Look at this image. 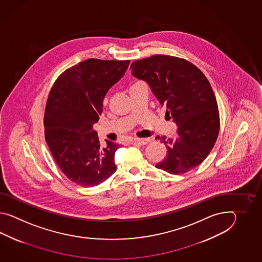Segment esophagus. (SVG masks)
Returning a JSON list of instances; mask_svg holds the SVG:
<instances>
[{
  "label": "esophagus",
  "instance_id": "1",
  "mask_svg": "<svg viewBox=\"0 0 262 262\" xmlns=\"http://www.w3.org/2000/svg\"><path fill=\"white\" fill-rule=\"evenodd\" d=\"M150 139H134L133 143L135 144L145 145L150 142Z\"/></svg>",
  "mask_w": 262,
  "mask_h": 262
}]
</instances>
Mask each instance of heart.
Wrapping results in <instances>:
<instances>
[{
  "label": "heart",
  "mask_w": 262,
  "mask_h": 262,
  "mask_svg": "<svg viewBox=\"0 0 262 262\" xmlns=\"http://www.w3.org/2000/svg\"><path fill=\"white\" fill-rule=\"evenodd\" d=\"M105 101H106V100H105Z\"/></svg>",
  "instance_id": "heart-1"
}]
</instances>
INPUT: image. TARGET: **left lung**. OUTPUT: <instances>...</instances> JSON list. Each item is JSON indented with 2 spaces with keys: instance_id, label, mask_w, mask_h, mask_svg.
Here are the masks:
<instances>
[{
  "instance_id": "obj_1",
  "label": "left lung",
  "mask_w": 262,
  "mask_h": 262,
  "mask_svg": "<svg viewBox=\"0 0 262 262\" xmlns=\"http://www.w3.org/2000/svg\"><path fill=\"white\" fill-rule=\"evenodd\" d=\"M130 68L149 84L178 126L175 139L156 137L166 145L167 156L156 167L178 175L201 165L220 128L217 102L205 75L187 60L162 54L133 61Z\"/></svg>"
}]
</instances>
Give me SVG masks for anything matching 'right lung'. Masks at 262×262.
<instances>
[{
	"mask_svg": "<svg viewBox=\"0 0 262 262\" xmlns=\"http://www.w3.org/2000/svg\"><path fill=\"white\" fill-rule=\"evenodd\" d=\"M129 60L88 59L70 67L50 89L44 115L45 139L58 167L84 187L102 184L116 171L117 143L102 148L93 124L103 112V99L123 77Z\"/></svg>",
	"mask_w": 262,
	"mask_h": 262,
	"instance_id": "add662e5",
	"label": "right lung"
}]
</instances>
